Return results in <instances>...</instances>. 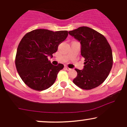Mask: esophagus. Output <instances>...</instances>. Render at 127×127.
I'll use <instances>...</instances> for the list:
<instances>
[{
  "label": "esophagus",
  "mask_w": 127,
  "mask_h": 127,
  "mask_svg": "<svg viewBox=\"0 0 127 127\" xmlns=\"http://www.w3.org/2000/svg\"><path fill=\"white\" fill-rule=\"evenodd\" d=\"M65 70H66L67 71H69V70H70V69L69 68V67H67V66H65Z\"/></svg>",
  "instance_id": "obj_1"
}]
</instances>
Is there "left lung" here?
Returning <instances> with one entry per match:
<instances>
[{
	"mask_svg": "<svg viewBox=\"0 0 127 127\" xmlns=\"http://www.w3.org/2000/svg\"><path fill=\"white\" fill-rule=\"evenodd\" d=\"M81 44V55L85 58L83 70L75 69L73 80L79 87L91 90L99 86L108 76L113 65L112 48L102 34L87 27L69 32Z\"/></svg>",
	"mask_w": 127,
	"mask_h": 127,
	"instance_id": "1",
	"label": "left lung"
}]
</instances>
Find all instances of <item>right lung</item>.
Instances as JSON below:
<instances>
[{"label":"right lung","mask_w":127,"mask_h":127,"mask_svg":"<svg viewBox=\"0 0 127 127\" xmlns=\"http://www.w3.org/2000/svg\"><path fill=\"white\" fill-rule=\"evenodd\" d=\"M67 35V31L53 32L39 29L27 33L21 39L15 63L19 75L29 87L43 91L54 83L59 71L64 66L61 64L52 65L48 57H53Z\"/></svg>","instance_id":"obj_1"}]
</instances>
